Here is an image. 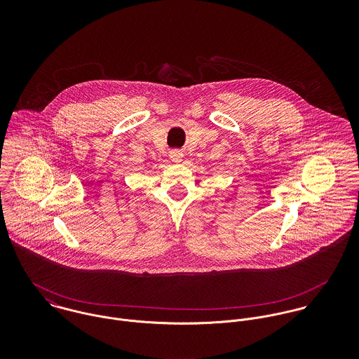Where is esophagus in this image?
Wrapping results in <instances>:
<instances>
[{
    "label": "esophagus",
    "mask_w": 359,
    "mask_h": 359,
    "mask_svg": "<svg viewBox=\"0 0 359 359\" xmlns=\"http://www.w3.org/2000/svg\"><path fill=\"white\" fill-rule=\"evenodd\" d=\"M182 157H184V154H182V151H180V149H172V151L170 152V158H171L174 163H180V161L182 160Z\"/></svg>",
    "instance_id": "1"
}]
</instances>
